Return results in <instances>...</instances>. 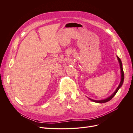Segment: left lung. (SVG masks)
I'll list each match as a JSON object with an SVG mask.
<instances>
[{"label": "left lung", "mask_w": 133, "mask_h": 133, "mask_svg": "<svg viewBox=\"0 0 133 133\" xmlns=\"http://www.w3.org/2000/svg\"><path fill=\"white\" fill-rule=\"evenodd\" d=\"M117 58L118 59V62H119V64H120V69H121V81H120V83L119 85H118V86L117 87V88H116V89L115 90V91L114 92V93H113L112 94H111L110 96H109V97H108L107 98L105 99H103V100H93V99H91L89 98V99H90V100H92V101L94 102H96V103H105V102H107L109 101H110L111 99L113 98V97L115 96V95L116 94L118 90V89H119V88L122 86V84H123V81H124V72H123V68H122V62H121V59L119 58V57H117Z\"/></svg>", "instance_id": "8db88e82"}]
</instances>
